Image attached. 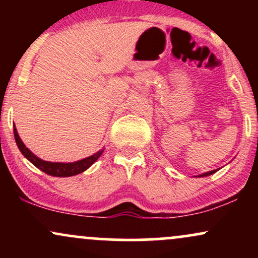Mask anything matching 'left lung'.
Wrapping results in <instances>:
<instances>
[{"label":"left lung","mask_w":258,"mask_h":258,"mask_svg":"<svg viewBox=\"0 0 258 258\" xmlns=\"http://www.w3.org/2000/svg\"><path fill=\"white\" fill-rule=\"evenodd\" d=\"M215 172H217V170L209 171V172H205V173H203V174H199V176H198V177H206V176H210V174H212V173H215Z\"/></svg>","instance_id":"1"}]
</instances>
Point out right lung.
<instances>
[{
  "label": "right lung",
  "mask_w": 258,
  "mask_h": 258,
  "mask_svg": "<svg viewBox=\"0 0 258 258\" xmlns=\"http://www.w3.org/2000/svg\"><path fill=\"white\" fill-rule=\"evenodd\" d=\"M14 138H16L17 146L19 148V150L22 152L23 155L25 156L29 161L31 162L32 165H35L37 168H40L41 171L44 173L49 174V176L54 177H70L75 176V174H79L84 171L87 170L91 165H93L94 162L98 160V158L102 155V153L104 152V149L99 150L93 155L88 156V158H85L82 160H79V161L75 162H51V161H44V160L37 158L34 153H31L29 150V148L23 143V141L20 139L19 135H18V131L14 126Z\"/></svg>",
  "instance_id": "add662e5"
}]
</instances>
